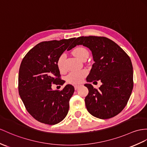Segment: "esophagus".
Returning a JSON list of instances; mask_svg holds the SVG:
<instances>
[{
	"label": "esophagus",
	"instance_id": "esophagus-1",
	"mask_svg": "<svg viewBox=\"0 0 147 147\" xmlns=\"http://www.w3.org/2000/svg\"><path fill=\"white\" fill-rule=\"evenodd\" d=\"M80 86H81V85H75V86H74L75 90H78V89L80 87Z\"/></svg>",
	"mask_w": 147,
	"mask_h": 147
}]
</instances>
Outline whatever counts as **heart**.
Segmentation results:
<instances>
[{"mask_svg": "<svg viewBox=\"0 0 147 147\" xmlns=\"http://www.w3.org/2000/svg\"><path fill=\"white\" fill-rule=\"evenodd\" d=\"M74 56H76L77 59L82 60L85 57H88L89 53L87 49L82 47H78L72 51ZM65 59V55L62 54L60 55L58 60H57V67H58L60 71H63L64 70V60ZM87 71L85 70H82L78 71H73L69 74L67 76V81L69 83L73 84H80L83 80V78L87 76Z\"/></svg>", "mask_w": 147, "mask_h": 147, "instance_id": "1", "label": "heart"}]
</instances>
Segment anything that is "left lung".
Wrapping results in <instances>:
<instances>
[{"label":"left lung","instance_id":"1","mask_svg":"<svg viewBox=\"0 0 147 147\" xmlns=\"http://www.w3.org/2000/svg\"><path fill=\"white\" fill-rule=\"evenodd\" d=\"M82 45L92 53L94 63L86 80L101 81L98 89L90 84L85 98L86 108L91 115L108 119L120 113L127 104L134 87L133 67L126 52L110 39L105 37H80L74 47Z\"/></svg>","mask_w":147,"mask_h":147}]
</instances>
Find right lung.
Masks as SVG:
<instances>
[{"label":"right lung","instance_id":"add662e5","mask_svg":"<svg viewBox=\"0 0 147 147\" xmlns=\"http://www.w3.org/2000/svg\"><path fill=\"white\" fill-rule=\"evenodd\" d=\"M76 38L39 43L21 62L19 93L27 112L35 120L48 125L62 121L69 109L74 87L68 84L62 90H53L52 84L62 85L57 60L67 49L74 47Z\"/></svg>","mask_w":147,"mask_h":147}]
</instances>
